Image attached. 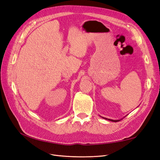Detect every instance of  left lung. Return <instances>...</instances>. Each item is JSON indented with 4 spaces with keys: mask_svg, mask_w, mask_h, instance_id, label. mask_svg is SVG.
<instances>
[{
    "mask_svg": "<svg viewBox=\"0 0 160 160\" xmlns=\"http://www.w3.org/2000/svg\"><path fill=\"white\" fill-rule=\"evenodd\" d=\"M105 119H106V118H105ZM108 120H110V121H112V122H118L119 120H112V119H108Z\"/></svg>",
    "mask_w": 160,
    "mask_h": 160,
    "instance_id": "8db88e82",
    "label": "left lung"
}]
</instances>
